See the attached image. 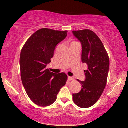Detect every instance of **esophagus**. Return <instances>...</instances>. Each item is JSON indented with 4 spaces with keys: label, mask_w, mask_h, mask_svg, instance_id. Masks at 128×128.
<instances>
[{
    "label": "esophagus",
    "mask_w": 128,
    "mask_h": 128,
    "mask_svg": "<svg viewBox=\"0 0 128 128\" xmlns=\"http://www.w3.org/2000/svg\"><path fill=\"white\" fill-rule=\"evenodd\" d=\"M68 80H74V78H73V77L68 76Z\"/></svg>",
    "instance_id": "1"
}]
</instances>
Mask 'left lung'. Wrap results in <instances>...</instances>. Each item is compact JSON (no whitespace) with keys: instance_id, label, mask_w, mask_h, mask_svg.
<instances>
[{"instance_id":"left-lung-1","label":"left lung","mask_w":128,"mask_h":128,"mask_svg":"<svg viewBox=\"0 0 128 128\" xmlns=\"http://www.w3.org/2000/svg\"><path fill=\"white\" fill-rule=\"evenodd\" d=\"M82 46V61L87 64L84 81L78 80L82 88L73 94L74 102L86 108L98 100L106 87L110 68V59L104 45L96 33L90 30L73 31Z\"/></svg>"}]
</instances>
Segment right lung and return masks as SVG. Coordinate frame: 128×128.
<instances>
[{"label":"right lung","mask_w":128,"mask_h":128,"mask_svg":"<svg viewBox=\"0 0 128 128\" xmlns=\"http://www.w3.org/2000/svg\"><path fill=\"white\" fill-rule=\"evenodd\" d=\"M67 32L48 28L39 30L28 38L21 51L22 84L30 98L39 106L53 104L68 79L64 73L56 74L46 69L56 46L65 39Z\"/></svg>","instance_id":"1"}]
</instances>
